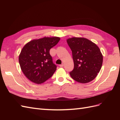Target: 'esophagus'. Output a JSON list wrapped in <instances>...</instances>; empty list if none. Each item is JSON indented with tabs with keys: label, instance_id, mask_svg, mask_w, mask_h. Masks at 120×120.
I'll use <instances>...</instances> for the list:
<instances>
[{
	"label": "esophagus",
	"instance_id": "34e87169",
	"mask_svg": "<svg viewBox=\"0 0 120 120\" xmlns=\"http://www.w3.org/2000/svg\"><path fill=\"white\" fill-rule=\"evenodd\" d=\"M60 67H61V68H62V67H63V66H64V64H63V63H62V64H60Z\"/></svg>",
	"mask_w": 120,
	"mask_h": 120
}]
</instances>
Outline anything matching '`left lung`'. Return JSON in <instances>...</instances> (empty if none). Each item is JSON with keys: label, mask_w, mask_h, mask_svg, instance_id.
I'll list each match as a JSON object with an SVG mask.
<instances>
[{"label": "left lung", "mask_w": 120, "mask_h": 120, "mask_svg": "<svg viewBox=\"0 0 120 120\" xmlns=\"http://www.w3.org/2000/svg\"><path fill=\"white\" fill-rule=\"evenodd\" d=\"M67 43L72 52L74 67L70 74L74 80L86 83L95 78L102 66L103 57L95 43L83 38L73 37Z\"/></svg>", "instance_id": "8db88e82"}]
</instances>
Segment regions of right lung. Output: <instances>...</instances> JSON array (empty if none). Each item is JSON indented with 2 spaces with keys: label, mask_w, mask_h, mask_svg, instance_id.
Here are the masks:
<instances>
[{
  "label": "right lung",
  "mask_w": 120,
  "mask_h": 120,
  "mask_svg": "<svg viewBox=\"0 0 120 120\" xmlns=\"http://www.w3.org/2000/svg\"><path fill=\"white\" fill-rule=\"evenodd\" d=\"M60 40L59 37H44L33 40L22 48L19 63L22 72L29 80L40 84L52 76L57 66L52 62L49 51Z\"/></svg>",
  "instance_id": "right-lung-1"
}]
</instances>
